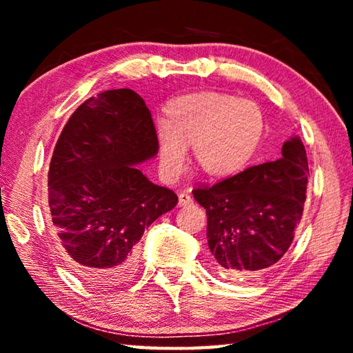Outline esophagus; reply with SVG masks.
<instances>
[{"instance_id":"1","label":"esophagus","mask_w":353,"mask_h":353,"mask_svg":"<svg viewBox=\"0 0 353 353\" xmlns=\"http://www.w3.org/2000/svg\"><path fill=\"white\" fill-rule=\"evenodd\" d=\"M193 204V198H191L190 193H181L179 194V207H185V205H190Z\"/></svg>"}]
</instances>
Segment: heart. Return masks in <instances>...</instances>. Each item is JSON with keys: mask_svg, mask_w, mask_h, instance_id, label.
<instances>
[{"mask_svg": "<svg viewBox=\"0 0 353 353\" xmlns=\"http://www.w3.org/2000/svg\"><path fill=\"white\" fill-rule=\"evenodd\" d=\"M263 113L254 101L229 93L199 92L172 98L157 130L159 166L165 177L181 172L193 145L198 170L208 177L236 174L252 159L263 135Z\"/></svg>", "mask_w": 353, "mask_h": 353, "instance_id": "1", "label": "heart"}]
</instances>
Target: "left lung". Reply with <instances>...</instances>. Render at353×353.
<instances>
[{"label": "left lung", "mask_w": 353, "mask_h": 353, "mask_svg": "<svg viewBox=\"0 0 353 353\" xmlns=\"http://www.w3.org/2000/svg\"><path fill=\"white\" fill-rule=\"evenodd\" d=\"M308 176L305 148L294 135L276 162L193 191L207 212L208 249L221 276L246 279L282 259L301 223Z\"/></svg>", "instance_id": "8db88e82"}]
</instances>
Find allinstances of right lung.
I'll return each instance as SVG.
<instances>
[{
    "label": "right lung",
    "mask_w": 353,
    "mask_h": 353,
    "mask_svg": "<svg viewBox=\"0 0 353 353\" xmlns=\"http://www.w3.org/2000/svg\"><path fill=\"white\" fill-rule=\"evenodd\" d=\"M157 152L151 112L130 88L87 99L59 137L48 172L52 225L65 263L97 288L132 276L143 232L177 204L139 168Z\"/></svg>",
    "instance_id": "right-lung-1"
}]
</instances>
